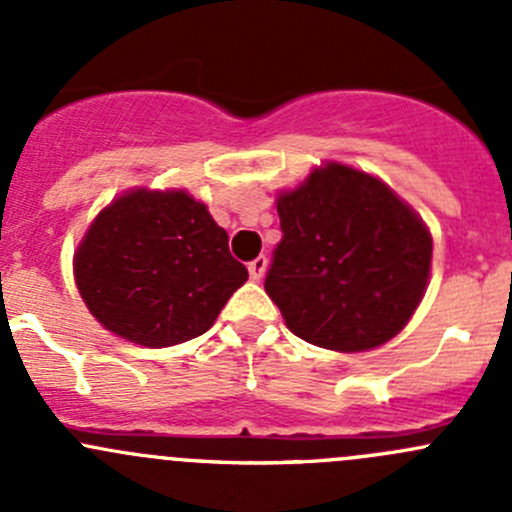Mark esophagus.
<instances>
[{"label":"esophagus","instance_id":"esophagus-1","mask_svg":"<svg viewBox=\"0 0 512 512\" xmlns=\"http://www.w3.org/2000/svg\"><path fill=\"white\" fill-rule=\"evenodd\" d=\"M247 270H250V277H252V280L260 282L262 277H265V270H267V257H265V255L255 257V260H252L250 265H247Z\"/></svg>","mask_w":512,"mask_h":512}]
</instances>
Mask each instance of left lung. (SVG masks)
I'll return each instance as SVG.
<instances>
[{
    "label": "left lung",
    "mask_w": 512,
    "mask_h": 512,
    "mask_svg": "<svg viewBox=\"0 0 512 512\" xmlns=\"http://www.w3.org/2000/svg\"><path fill=\"white\" fill-rule=\"evenodd\" d=\"M282 242L265 292L314 347L369 352L409 324L431 277L421 215L376 175L324 160L277 193Z\"/></svg>",
    "instance_id": "left-lung-1"
}]
</instances>
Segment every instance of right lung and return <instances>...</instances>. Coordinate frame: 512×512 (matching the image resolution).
Wrapping results in <instances>:
<instances>
[{
    "mask_svg": "<svg viewBox=\"0 0 512 512\" xmlns=\"http://www.w3.org/2000/svg\"><path fill=\"white\" fill-rule=\"evenodd\" d=\"M74 280L103 329L163 349L208 332L247 270L188 190L131 188L91 220L74 252Z\"/></svg>",
    "mask_w": 512,
    "mask_h": 512,
    "instance_id": "1",
    "label": "right lung"
}]
</instances>
